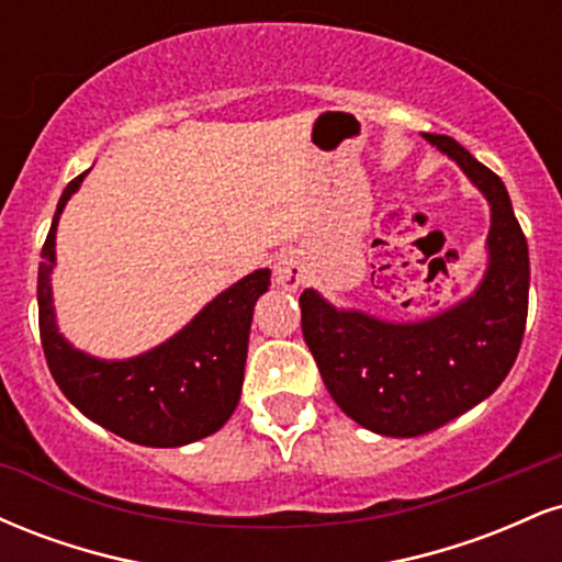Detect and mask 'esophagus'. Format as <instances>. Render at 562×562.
Segmentation results:
<instances>
[{
    "instance_id": "1",
    "label": "esophagus",
    "mask_w": 562,
    "mask_h": 562,
    "mask_svg": "<svg viewBox=\"0 0 562 562\" xmlns=\"http://www.w3.org/2000/svg\"><path fill=\"white\" fill-rule=\"evenodd\" d=\"M306 280V267H303V259L295 250H285V254L277 256L274 261V282L285 290H295L301 282Z\"/></svg>"
}]
</instances>
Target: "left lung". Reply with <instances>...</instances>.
Instances as JSON below:
<instances>
[{"instance_id":"8db88e82","label":"left lung","mask_w":562,"mask_h":562,"mask_svg":"<svg viewBox=\"0 0 562 562\" xmlns=\"http://www.w3.org/2000/svg\"><path fill=\"white\" fill-rule=\"evenodd\" d=\"M430 145L468 173L492 205L488 267L465 301L423 322H383L301 293V330L335 404L380 436L441 428L492 396L520 351L528 314V245L507 187L447 134Z\"/></svg>"}]
</instances>
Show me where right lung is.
<instances>
[{"label": "right lung", "instance_id": "right-lung-1", "mask_svg": "<svg viewBox=\"0 0 562 562\" xmlns=\"http://www.w3.org/2000/svg\"><path fill=\"white\" fill-rule=\"evenodd\" d=\"M83 177L63 190L38 263V333L55 383L81 415L142 447H184L216 434L240 402L254 306L272 272L243 277L153 351L119 362L89 357L57 333L49 285L57 222Z\"/></svg>", "mask_w": 562, "mask_h": 562}]
</instances>
